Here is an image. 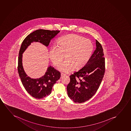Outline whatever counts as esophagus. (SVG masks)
I'll list each match as a JSON object with an SVG mask.
<instances>
[{
  "label": "esophagus",
  "instance_id": "obj_1",
  "mask_svg": "<svg viewBox=\"0 0 131 131\" xmlns=\"http://www.w3.org/2000/svg\"><path fill=\"white\" fill-rule=\"evenodd\" d=\"M65 75V74H64L62 73H61V78H62V77H64Z\"/></svg>",
  "mask_w": 131,
  "mask_h": 131
}]
</instances>
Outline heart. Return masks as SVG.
Returning a JSON list of instances; mask_svg holds the SVG:
<instances>
[{
	"label": "heart",
	"instance_id": "b5f03b06",
	"mask_svg": "<svg viewBox=\"0 0 131 131\" xmlns=\"http://www.w3.org/2000/svg\"><path fill=\"white\" fill-rule=\"evenodd\" d=\"M57 46L54 45L49 50V57L54 66L58 67L63 59L59 69L68 73L81 68L88 62L93 51V45L90 40L77 34L63 36L58 40Z\"/></svg>",
	"mask_w": 131,
	"mask_h": 131
}]
</instances>
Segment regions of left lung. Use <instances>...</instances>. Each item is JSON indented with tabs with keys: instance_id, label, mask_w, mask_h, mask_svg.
Returning <instances> with one entry per match:
<instances>
[{
	"instance_id": "8db88e82",
	"label": "left lung",
	"mask_w": 131,
	"mask_h": 131,
	"mask_svg": "<svg viewBox=\"0 0 131 131\" xmlns=\"http://www.w3.org/2000/svg\"><path fill=\"white\" fill-rule=\"evenodd\" d=\"M96 48L84 67L70 75L67 85L68 97L75 102L89 100L99 89L105 72V59L100 43L96 40Z\"/></svg>"
}]
</instances>
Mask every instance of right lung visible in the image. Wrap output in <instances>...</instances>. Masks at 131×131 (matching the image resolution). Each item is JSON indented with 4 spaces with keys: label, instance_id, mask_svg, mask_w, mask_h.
<instances>
[{
    "label": "right lung",
    "instance_id": "right-lung-1",
    "mask_svg": "<svg viewBox=\"0 0 131 131\" xmlns=\"http://www.w3.org/2000/svg\"><path fill=\"white\" fill-rule=\"evenodd\" d=\"M59 32V30L38 29L28 35L22 43L18 57V73L25 90L34 98L42 99L50 95L54 84L60 78L61 74L54 68L50 66L48 68L45 75L38 79H31L27 77L23 68L22 54L32 42L39 41L48 46L51 39Z\"/></svg>",
    "mask_w": 131,
    "mask_h": 131
}]
</instances>
